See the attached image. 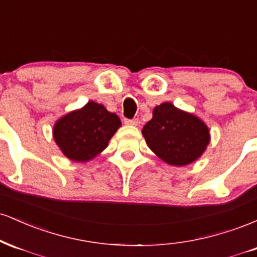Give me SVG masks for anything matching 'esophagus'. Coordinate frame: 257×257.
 I'll list each match as a JSON object with an SVG mask.
<instances>
[{
	"label": "esophagus",
	"instance_id": "esophagus-1",
	"mask_svg": "<svg viewBox=\"0 0 257 257\" xmlns=\"http://www.w3.org/2000/svg\"><path fill=\"white\" fill-rule=\"evenodd\" d=\"M124 123L126 125H138L139 124V119L134 118V119H124Z\"/></svg>",
	"mask_w": 257,
	"mask_h": 257
}]
</instances>
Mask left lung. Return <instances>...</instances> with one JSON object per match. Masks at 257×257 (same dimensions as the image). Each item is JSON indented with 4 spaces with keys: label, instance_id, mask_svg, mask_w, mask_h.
Returning <instances> with one entry per match:
<instances>
[{
    "label": "left lung",
    "instance_id": "obj_1",
    "mask_svg": "<svg viewBox=\"0 0 257 257\" xmlns=\"http://www.w3.org/2000/svg\"><path fill=\"white\" fill-rule=\"evenodd\" d=\"M143 135L150 150L174 167L196 162L210 143V131L199 117L168 101L153 108Z\"/></svg>",
    "mask_w": 257,
    "mask_h": 257
}]
</instances>
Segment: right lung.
I'll return each mask as SVG.
<instances>
[{"label": "right lung", "mask_w": 257, "mask_h": 257, "mask_svg": "<svg viewBox=\"0 0 257 257\" xmlns=\"http://www.w3.org/2000/svg\"><path fill=\"white\" fill-rule=\"evenodd\" d=\"M120 125L116 113L106 110L104 105L89 101L55 122L53 139L65 157L85 163L104 151Z\"/></svg>", "instance_id": "right-lung-1"}]
</instances>
